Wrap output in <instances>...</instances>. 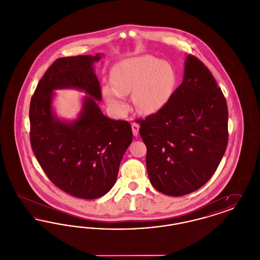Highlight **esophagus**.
Returning <instances> with one entry per match:
<instances>
[{
	"instance_id": "esophagus-1",
	"label": "esophagus",
	"mask_w": 260,
	"mask_h": 260,
	"mask_svg": "<svg viewBox=\"0 0 260 260\" xmlns=\"http://www.w3.org/2000/svg\"><path fill=\"white\" fill-rule=\"evenodd\" d=\"M132 128H133V134H134V136H137L138 132H139V124H136V123H133V124H132Z\"/></svg>"
}]
</instances>
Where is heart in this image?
<instances>
[{"instance_id": "heart-1", "label": "heart", "mask_w": 260, "mask_h": 260, "mask_svg": "<svg viewBox=\"0 0 260 260\" xmlns=\"http://www.w3.org/2000/svg\"><path fill=\"white\" fill-rule=\"evenodd\" d=\"M111 85H103L102 94L118 115L128 110L125 95L132 93L135 107L142 114L161 110L173 96L176 76L173 66L153 55H138L116 63L111 70Z\"/></svg>"}]
</instances>
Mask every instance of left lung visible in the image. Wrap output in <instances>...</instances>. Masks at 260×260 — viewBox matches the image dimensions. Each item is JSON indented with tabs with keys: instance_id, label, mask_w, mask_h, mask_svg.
Instances as JSON below:
<instances>
[{
	"instance_id": "8db88e82",
	"label": "left lung",
	"mask_w": 260,
	"mask_h": 260,
	"mask_svg": "<svg viewBox=\"0 0 260 260\" xmlns=\"http://www.w3.org/2000/svg\"><path fill=\"white\" fill-rule=\"evenodd\" d=\"M138 123L149 180L168 196L187 195L206 184L227 147L226 99L209 68L192 54L168 104Z\"/></svg>"
}]
</instances>
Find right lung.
I'll use <instances>...</instances> for the list:
<instances>
[{"mask_svg": "<svg viewBox=\"0 0 260 260\" xmlns=\"http://www.w3.org/2000/svg\"><path fill=\"white\" fill-rule=\"evenodd\" d=\"M99 59V53L56 59L40 80L29 109L31 147L43 171L62 191L86 200L111 190L133 141L129 123L107 118L98 105L101 88L93 63ZM61 88L90 95L72 122L59 120L52 111L53 90Z\"/></svg>", "mask_w": 260, "mask_h": 260, "instance_id": "1", "label": "right lung"}]
</instances>
